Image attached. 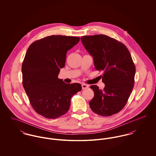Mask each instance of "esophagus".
Returning <instances> with one entry per match:
<instances>
[{"instance_id": "34e87169", "label": "esophagus", "mask_w": 156, "mask_h": 156, "mask_svg": "<svg viewBox=\"0 0 156 156\" xmlns=\"http://www.w3.org/2000/svg\"><path fill=\"white\" fill-rule=\"evenodd\" d=\"M88 87H89V86H88V85H87V84H85V83H82V89H87V88H88Z\"/></svg>"}]
</instances>
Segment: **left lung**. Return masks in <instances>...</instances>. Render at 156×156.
I'll list each match as a JSON object with an SVG mask.
<instances>
[{
    "label": "left lung",
    "mask_w": 156,
    "mask_h": 156,
    "mask_svg": "<svg viewBox=\"0 0 156 156\" xmlns=\"http://www.w3.org/2000/svg\"><path fill=\"white\" fill-rule=\"evenodd\" d=\"M81 41L93 57L96 70L103 71L104 89L91 85L94 96L89 106L94 113L109 116L126 106L134 83L136 68L127 47L105 35L83 36Z\"/></svg>",
    "instance_id": "8db88e82"
}]
</instances>
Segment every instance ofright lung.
<instances>
[{
    "instance_id": "1",
    "label": "right lung",
    "mask_w": 156,
    "mask_h": 156,
    "mask_svg": "<svg viewBox=\"0 0 156 156\" xmlns=\"http://www.w3.org/2000/svg\"><path fill=\"white\" fill-rule=\"evenodd\" d=\"M79 37L51 35L29 47L22 67L23 86L37 113L55 119L69 110L71 97L82 90L80 83H66L58 78L65 66L66 55Z\"/></svg>"
}]
</instances>
